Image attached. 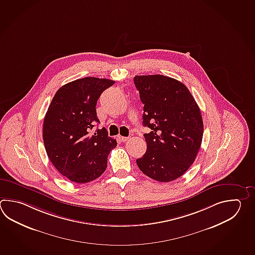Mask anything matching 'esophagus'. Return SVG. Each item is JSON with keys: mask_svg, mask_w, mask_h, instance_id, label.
I'll return each instance as SVG.
<instances>
[{"mask_svg": "<svg viewBox=\"0 0 255 255\" xmlns=\"http://www.w3.org/2000/svg\"><path fill=\"white\" fill-rule=\"evenodd\" d=\"M130 139V137H125V136H119V140L121 141H126Z\"/></svg>", "mask_w": 255, "mask_h": 255, "instance_id": "1", "label": "esophagus"}]
</instances>
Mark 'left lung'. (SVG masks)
Here are the masks:
<instances>
[{"instance_id":"1","label":"left lung","mask_w":255,"mask_h":255,"mask_svg":"<svg viewBox=\"0 0 255 255\" xmlns=\"http://www.w3.org/2000/svg\"><path fill=\"white\" fill-rule=\"evenodd\" d=\"M143 106L142 125L147 150L136 162L141 172L158 182L182 176L193 163L202 144L201 111L183 83L160 74L133 78Z\"/></svg>"}]
</instances>
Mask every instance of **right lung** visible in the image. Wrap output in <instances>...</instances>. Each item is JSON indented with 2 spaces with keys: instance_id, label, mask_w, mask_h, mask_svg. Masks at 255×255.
<instances>
[{
  "instance_id": "add662e5",
  "label": "right lung",
  "mask_w": 255,
  "mask_h": 255,
  "mask_svg": "<svg viewBox=\"0 0 255 255\" xmlns=\"http://www.w3.org/2000/svg\"><path fill=\"white\" fill-rule=\"evenodd\" d=\"M115 81L85 77L58 90L47 110L42 138L47 155L58 172L72 182L85 183L101 176L110 151L117 145L105 129L91 130L100 123L96 104Z\"/></svg>"
}]
</instances>
